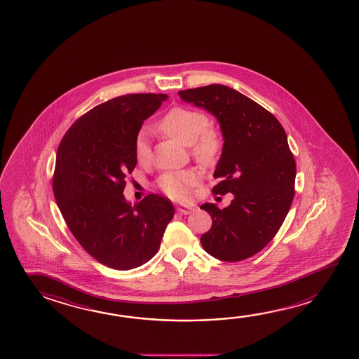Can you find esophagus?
I'll list each match as a JSON object with an SVG mask.
<instances>
[{
	"label": "esophagus",
	"instance_id": "34e87169",
	"mask_svg": "<svg viewBox=\"0 0 359 359\" xmlns=\"http://www.w3.org/2000/svg\"><path fill=\"white\" fill-rule=\"evenodd\" d=\"M177 212L187 215V214H190V212L194 210V205H179L177 206Z\"/></svg>",
	"mask_w": 359,
	"mask_h": 359
}]
</instances>
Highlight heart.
Listing matches in <instances>:
<instances>
[{"instance_id": "heart-1", "label": "heart", "mask_w": 359, "mask_h": 359, "mask_svg": "<svg viewBox=\"0 0 359 359\" xmlns=\"http://www.w3.org/2000/svg\"><path fill=\"white\" fill-rule=\"evenodd\" d=\"M208 126L209 118L204 112L187 107L171 109L159 123L161 133L182 145L191 147L196 160L204 165L212 164L222 149L220 134ZM134 150L139 163H147L150 159L151 149L145 131H140L136 136ZM196 182L198 175L194 171H170L160 177L159 185L171 199L188 200Z\"/></svg>"}]
</instances>
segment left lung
Wrapping results in <instances>:
<instances>
[{
    "label": "left lung",
    "mask_w": 359,
    "mask_h": 359,
    "mask_svg": "<svg viewBox=\"0 0 359 359\" xmlns=\"http://www.w3.org/2000/svg\"><path fill=\"white\" fill-rule=\"evenodd\" d=\"M179 96L217 118L224 144L212 191L234 196L223 210L214 203L200 206L212 219L201 245L219 260H244L274 238L292 205L297 166L287 134L271 112L234 88L214 83Z\"/></svg>",
    "instance_id": "8db88e82"
}]
</instances>
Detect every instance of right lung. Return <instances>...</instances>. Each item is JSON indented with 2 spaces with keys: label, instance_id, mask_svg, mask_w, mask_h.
<instances>
[{
  "label": "right lung",
  "instance_id": "1",
  "mask_svg": "<svg viewBox=\"0 0 359 359\" xmlns=\"http://www.w3.org/2000/svg\"><path fill=\"white\" fill-rule=\"evenodd\" d=\"M168 95H123L72 123L60 142L53 194L71 233L97 262L118 271L140 266L160 248L174 217L170 200L147 195L131 205L125 177L134 170L142 123Z\"/></svg>",
  "mask_w": 359,
  "mask_h": 359
}]
</instances>
